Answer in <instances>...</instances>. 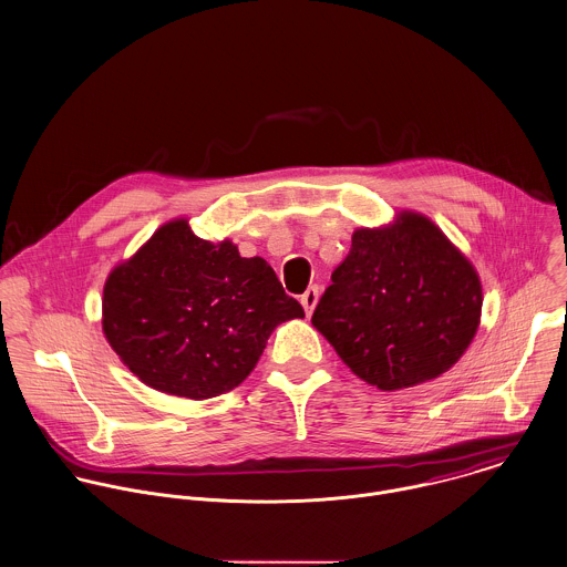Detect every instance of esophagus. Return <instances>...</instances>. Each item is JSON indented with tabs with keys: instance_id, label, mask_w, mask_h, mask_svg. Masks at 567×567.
Wrapping results in <instances>:
<instances>
[{
	"instance_id": "1",
	"label": "esophagus",
	"mask_w": 567,
	"mask_h": 567,
	"mask_svg": "<svg viewBox=\"0 0 567 567\" xmlns=\"http://www.w3.org/2000/svg\"><path fill=\"white\" fill-rule=\"evenodd\" d=\"M318 298H320V289H318L316 285H313V287H309V289L302 293L300 302H302V307H305L307 316H311V311L316 309V305H318Z\"/></svg>"
}]
</instances>
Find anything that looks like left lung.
I'll return each mask as SVG.
<instances>
[{"mask_svg":"<svg viewBox=\"0 0 567 567\" xmlns=\"http://www.w3.org/2000/svg\"><path fill=\"white\" fill-rule=\"evenodd\" d=\"M482 282L424 216L358 229L331 274L313 327L364 382L398 391L449 371L475 338Z\"/></svg>","mask_w":567,"mask_h":567,"instance_id":"8db88e82","label":"left lung"}]
</instances>
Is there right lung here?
<instances>
[{
	"instance_id": "obj_1",
	"label": "right lung",
	"mask_w": 567,
	"mask_h": 567,
	"mask_svg": "<svg viewBox=\"0 0 567 567\" xmlns=\"http://www.w3.org/2000/svg\"><path fill=\"white\" fill-rule=\"evenodd\" d=\"M305 318L262 258L163 225L103 287V333L147 386L189 400L236 389L271 331Z\"/></svg>"
}]
</instances>
